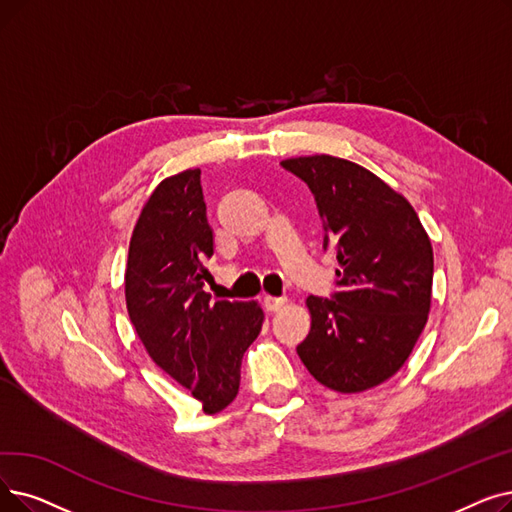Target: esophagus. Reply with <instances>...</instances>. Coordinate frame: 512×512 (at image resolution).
<instances>
[{
	"instance_id": "1",
	"label": "esophagus",
	"mask_w": 512,
	"mask_h": 512,
	"mask_svg": "<svg viewBox=\"0 0 512 512\" xmlns=\"http://www.w3.org/2000/svg\"><path fill=\"white\" fill-rule=\"evenodd\" d=\"M284 303H286V297H272V295L263 297V307L268 311H278Z\"/></svg>"
}]
</instances>
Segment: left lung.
<instances>
[{"instance_id": "left-lung-1", "label": "left lung", "mask_w": 512, "mask_h": 512, "mask_svg": "<svg viewBox=\"0 0 512 512\" xmlns=\"http://www.w3.org/2000/svg\"><path fill=\"white\" fill-rule=\"evenodd\" d=\"M309 186L324 249L337 255L332 299L307 297L311 330L297 347L309 374L339 393L385 383L427 324L433 247L414 207L379 175L330 154L284 159Z\"/></svg>"}]
</instances>
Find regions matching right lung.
<instances>
[{"instance_id": "right-lung-1", "label": "right lung", "mask_w": 512, "mask_h": 512, "mask_svg": "<svg viewBox=\"0 0 512 512\" xmlns=\"http://www.w3.org/2000/svg\"><path fill=\"white\" fill-rule=\"evenodd\" d=\"M211 255L201 169L165 177L129 240L127 314L152 362L186 387L205 414L234 402L242 355L263 324L257 301H213L205 293Z\"/></svg>"}]
</instances>
